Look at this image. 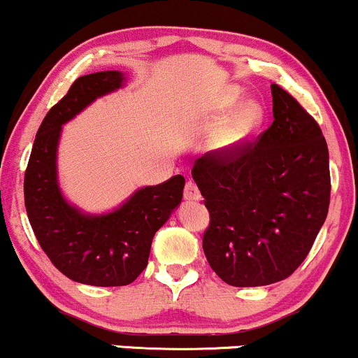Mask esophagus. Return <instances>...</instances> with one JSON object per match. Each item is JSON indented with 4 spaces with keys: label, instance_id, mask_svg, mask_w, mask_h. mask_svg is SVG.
<instances>
[{
    "label": "esophagus",
    "instance_id": "obj_1",
    "mask_svg": "<svg viewBox=\"0 0 358 358\" xmlns=\"http://www.w3.org/2000/svg\"><path fill=\"white\" fill-rule=\"evenodd\" d=\"M183 196L185 200L188 201H198L201 198L200 195V190H198L196 183L195 182H187V185H185V190H183Z\"/></svg>",
    "mask_w": 358,
    "mask_h": 358
}]
</instances>
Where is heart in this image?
<instances>
[{
    "instance_id": "1",
    "label": "heart",
    "mask_w": 358,
    "mask_h": 358,
    "mask_svg": "<svg viewBox=\"0 0 358 358\" xmlns=\"http://www.w3.org/2000/svg\"><path fill=\"white\" fill-rule=\"evenodd\" d=\"M242 94L238 90H230L227 93V96L223 98V110H230L231 106H235L240 101ZM265 118L264 106L255 100L243 101L234 111V115L228 118V122L220 131L218 136V146L225 152H235L240 150L243 145H247L252 140L253 135L258 131V128L262 127Z\"/></svg>"
}]
</instances>
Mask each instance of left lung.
Segmentation results:
<instances>
[{
  "label": "left lung",
  "instance_id": "left-lung-1",
  "mask_svg": "<svg viewBox=\"0 0 358 358\" xmlns=\"http://www.w3.org/2000/svg\"><path fill=\"white\" fill-rule=\"evenodd\" d=\"M272 96L273 123L258 140L205 153L192 170L210 212L205 257L234 287L290 277L329 213V148L320 127L278 85Z\"/></svg>",
  "mask_w": 358,
  "mask_h": 358
}]
</instances>
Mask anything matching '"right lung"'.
Wrapping results in <instances>:
<instances>
[{
	"label": "right lung",
	"mask_w": 358,
	"mask_h": 358,
	"mask_svg": "<svg viewBox=\"0 0 358 358\" xmlns=\"http://www.w3.org/2000/svg\"><path fill=\"white\" fill-rule=\"evenodd\" d=\"M122 71L80 76L48 111L34 138L27 173L24 206L43 252L73 282L122 287L148 265L153 236L182 203V175L136 190L120 208L90 215L68 203L58 185L56 152L62 127L96 98L122 88Z\"/></svg>",
	"instance_id": "right-lung-1"
}]
</instances>
